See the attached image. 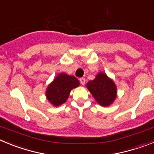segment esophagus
<instances>
[{
  "instance_id": "1",
  "label": "esophagus",
  "mask_w": 154,
  "mask_h": 154,
  "mask_svg": "<svg viewBox=\"0 0 154 154\" xmlns=\"http://www.w3.org/2000/svg\"><path fill=\"white\" fill-rule=\"evenodd\" d=\"M79 81H80V82H81L82 85H84V84H85V78H83V77H82V78L79 79Z\"/></svg>"
}]
</instances>
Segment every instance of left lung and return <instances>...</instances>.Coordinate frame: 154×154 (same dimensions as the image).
Wrapping results in <instances>:
<instances>
[{
    "label": "left lung",
    "instance_id": "8db88e82",
    "mask_svg": "<svg viewBox=\"0 0 154 154\" xmlns=\"http://www.w3.org/2000/svg\"><path fill=\"white\" fill-rule=\"evenodd\" d=\"M87 88L102 106H109L116 97V88L106 75L101 72L96 79L87 83Z\"/></svg>",
    "mask_w": 154,
    "mask_h": 154
}]
</instances>
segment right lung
<instances>
[{"mask_svg": "<svg viewBox=\"0 0 154 154\" xmlns=\"http://www.w3.org/2000/svg\"><path fill=\"white\" fill-rule=\"evenodd\" d=\"M79 85L75 77L62 73L48 85L46 96L52 105L58 106L67 100L71 90Z\"/></svg>", "mask_w": 154, "mask_h": 154, "instance_id": "right-lung-1", "label": "right lung"}]
</instances>
